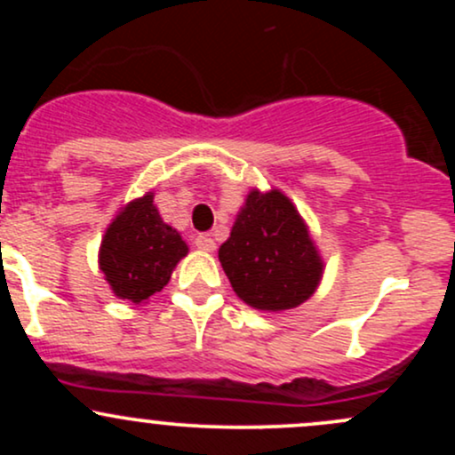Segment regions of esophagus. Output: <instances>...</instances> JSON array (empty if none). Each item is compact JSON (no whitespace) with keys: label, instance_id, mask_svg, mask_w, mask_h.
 Here are the masks:
<instances>
[{"label":"esophagus","instance_id":"esophagus-1","mask_svg":"<svg viewBox=\"0 0 455 455\" xmlns=\"http://www.w3.org/2000/svg\"><path fill=\"white\" fill-rule=\"evenodd\" d=\"M195 245L198 250H205V252H213L216 250V242L210 237V235H196L195 237Z\"/></svg>","mask_w":455,"mask_h":455}]
</instances>
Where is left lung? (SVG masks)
<instances>
[{
    "label": "left lung",
    "instance_id": "1",
    "mask_svg": "<svg viewBox=\"0 0 455 455\" xmlns=\"http://www.w3.org/2000/svg\"><path fill=\"white\" fill-rule=\"evenodd\" d=\"M218 257L235 293L259 310L304 304L323 274L304 220L278 190L250 192Z\"/></svg>",
    "mask_w": 455,
    "mask_h": 455
}]
</instances>
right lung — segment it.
<instances>
[{
  "instance_id": "add662e5",
  "label": "right lung",
  "mask_w": 455,
  "mask_h": 455,
  "mask_svg": "<svg viewBox=\"0 0 455 455\" xmlns=\"http://www.w3.org/2000/svg\"><path fill=\"white\" fill-rule=\"evenodd\" d=\"M188 245L175 228L162 222L154 196L137 198L115 218L100 248V269L113 293L140 304L166 286Z\"/></svg>"
}]
</instances>
